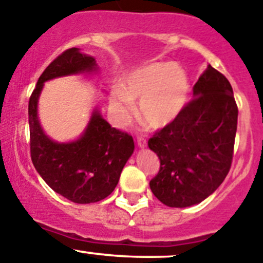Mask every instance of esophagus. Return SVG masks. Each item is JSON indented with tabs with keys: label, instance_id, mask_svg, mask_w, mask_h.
Returning <instances> with one entry per match:
<instances>
[{
	"label": "esophagus",
	"instance_id": "esophagus-1",
	"mask_svg": "<svg viewBox=\"0 0 263 263\" xmlns=\"http://www.w3.org/2000/svg\"><path fill=\"white\" fill-rule=\"evenodd\" d=\"M137 146H139L140 148L146 147V140H145L144 137H140V139H137Z\"/></svg>",
	"mask_w": 263,
	"mask_h": 263
}]
</instances>
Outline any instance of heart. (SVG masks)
Wrapping results in <instances>:
<instances>
[{
    "label": "heart",
    "mask_w": 263,
    "mask_h": 263,
    "mask_svg": "<svg viewBox=\"0 0 263 263\" xmlns=\"http://www.w3.org/2000/svg\"><path fill=\"white\" fill-rule=\"evenodd\" d=\"M191 81L179 63L154 62L137 68L115 87L109 95L113 118L119 126L128 123L134 103L139 102L137 117L151 129L173 123L187 105Z\"/></svg>",
    "instance_id": "1"
}]
</instances>
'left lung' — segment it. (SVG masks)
I'll return each instance as SVG.
<instances>
[{
    "instance_id": "obj_1",
    "label": "left lung",
    "mask_w": 263,
    "mask_h": 263,
    "mask_svg": "<svg viewBox=\"0 0 263 263\" xmlns=\"http://www.w3.org/2000/svg\"><path fill=\"white\" fill-rule=\"evenodd\" d=\"M238 108L230 82L208 65L193 100L178 118L148 140L160 159L151 192L169 208H188L213 195L232 165Z\"/></svg>"
}]
</instances>
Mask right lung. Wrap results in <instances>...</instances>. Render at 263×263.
I'll use <instances>...</instances> for the list:
<instances>
[{"label":"right lung","instance_id":"obj_1","mask_svg":"<svg viewBox=\"0 0 263 263\" xmlns=\"http://www.w3.org/2000/svg\"><path fill=\"white\" fill-rule=\"evenodd\" d=\"M99 72L92 55L71 48L58 55L44 70L29 100L31 161L39 176L58 195L75 203L104 200L118 184L122 169L134 154V139L110 127L95 107L78 139L58 142L44 132L38 103L44 82L75 75Z\"/></svg>","mask_w":263,"mask_h":263}]
</instances>
